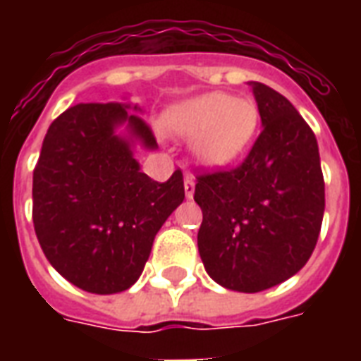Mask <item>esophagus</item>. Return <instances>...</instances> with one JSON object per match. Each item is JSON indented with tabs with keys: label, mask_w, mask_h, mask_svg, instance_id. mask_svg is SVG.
I'll return each mask as SVG.
<instances>
[{
	"label": "esophagus",
	"mask_w": 361,
	"mask_h": 361,
	"mask_svg": "<svg viewBox=\"0 0 361 361\" xmlns=\"http://www.w3.org/2000/svg\"><path fill=\"white\" fill-rule=\"evenodd\" d=\"M183 181H185V197L191 198L192 192H195V178H192V174H189V172H187L185 178H183Z\"/></svg>",
	"instance_id": "obj_1"
}]
</instances>
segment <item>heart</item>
I'll return each instance as SVG.
<instances>
[{
  "label": "heart",
  "instance_id": "1",
  "mask_svg": "<svg viewBox=\"0 0 361 361\" xmlns=\"http://www.w3.org/2000/svg\"><path fill=\"white\" fill-rule=\"evenodd\" d=\"M258 125L252 101L226 93H206L169 110L164 127L181 136H192V152L206 164H226L251 144Z\"/></svg>",
  "mask_w": 361,
  "mask_h": 361
}]
</instances>
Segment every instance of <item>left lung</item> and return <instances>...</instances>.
<instances>
[{
    "mask_svg": "<svg viewBox=\"0 0 361 361\" xmlns=\"http://www.w3.org/2000/svg\"><path fill=\"white\" fill-rule=\"evenodd\" d=\"M262 130L234 169L197 176L198 252L228 290L260 292L300 271L319 240L324 176L314 133L292 103L251 82Z\"/></svg>",
    "mask_w": 361,
    "mask_h": 361,
    "instance_id": "1",
    "label": "left lung"
}]
</instances>
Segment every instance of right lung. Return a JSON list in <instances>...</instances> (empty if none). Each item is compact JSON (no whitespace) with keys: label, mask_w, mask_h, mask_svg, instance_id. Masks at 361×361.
I'll use <instances>...</instances> for the list:
<instances>
[{"label":"right lung","mask_w":361,"mask_h":361,"mask_svg":"<svg viewBox=\"0 0 361 361\" xmlns=\"http://www.w3.org/2000/svg\"><path fill=\"white\" fill-rule=\"evenodd\" d=\"M127 121L146 147L157 140L120 103H80L48 127L33 170V226L58 274L93 294L127 290L140 277L153 238L185 198L183 174L164 183L140 172Z\"/></svg>","instance_id":"1"}]
</instances>
